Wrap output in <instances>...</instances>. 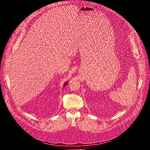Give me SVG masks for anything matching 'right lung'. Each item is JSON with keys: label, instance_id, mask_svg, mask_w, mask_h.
Masks as SVG:
<instances>
[{"label": "right lung", "instance_id": "obj_1", "mask_svg": "<svg viewBox=\"0 0 150 150\" xmlns=\"http://www.w3.org/2000/svg\"><path fill=\"white\" fill-rule=\"evenodd\" d=\"M68 82H65V84H64V85H63V88H64V87H65L66 86V85H67V84L68 83Z\"/></svg>", "mask_w": 150, "mask_h": 150}]
</instances>
